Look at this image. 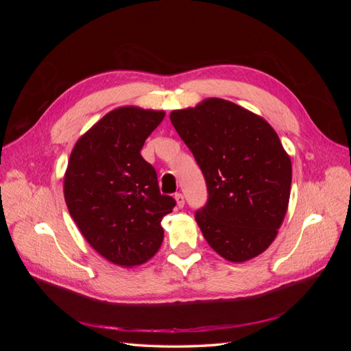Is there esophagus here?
Masks as SVG:
<instances>
[{
  "label": "esophagus",
  "instance_id": "esophagus-1",
  "mask_svg": "<svg viewBox=\"0 0 351 351\" xmlns=\"http://www.w3.org/2000/svg\"><path fill=\"white\" fill-rule=\"evenodd\" d=\"M174 199H176V202H177V206H178V208H183V206H184V197H183L182 193H176V195H174Z\"/></svg>",
  "mask_w": 351,
  "mask_h": 351
}]
</instances>
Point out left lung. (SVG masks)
<instances>
[{
	"label": "left lung",
	"mask_w": 351,
	"mask_h": 351,
	"mask_svg": "<svg viewBox=\"0 0 351 351\" xmlns=\"http://www.w3.org/2000/svg\"><path fill=\"white\" fill-rule=\"evenodd\" d=\"M169 119L206 180L208 202L195 215L205 240L230 262L256 258L277 237L290 200L291 161L278 134L219 98Z\"/></svg>",
	"instance_id": "1"
}]
</instances>
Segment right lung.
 Wrapping results in <instances>:
<instances>
[{
  "instance_id": "add662e5",
  "label": "right lung",
  "mask_w": 351,
  "mask_h": 351,
  "mask_svg": "<svg viewBox=\"0 0 351 351\" xmlns=\"http://www.w3.org/2000/svg\"><path fill=\"white\" fill-rule=\"evenodd\" d=\"M164 117V111L139 107L105 114L74 145L64 174V199L82 236L124 268L158 252L161 221L176 206L159 192L155 168L141 155Z\"/></svg>"
}]
</instances>
